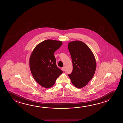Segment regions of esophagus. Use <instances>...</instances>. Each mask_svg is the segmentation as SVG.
<instances>
[{
	"instance_id": "1",
	"label": "esophagus",
	"mask_w": 123,
	"mask_h": 123,
	"mask_svg": "<svg viewBox=\"0 0 123 123\" xmlns=\"http://www.w3.org/2000/svg\"><path fill=\"white\" fill-rule=\"evenodd\" d=\"M62 70L64 71V70H65V67H63L62 68Z\"/></svg>"
}]
</instances>
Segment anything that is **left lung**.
I'll use <instances>...</instances> for the list:
<instances>
[{"label":"left lung","mask_w":123,"mask_h":123,"mask_svg":"<svg viewBox=\"0 0 123 123\" xmlns=\"http://www.w3.org/2000/svg\"><path fill=\"white\" fill-rule=\"evenodd\" d=\"M68 48L73 63L72 72L68 76L75 87L82 88L94 76L96 68L95 59L89 47L82 41L70 42Z\"/></svg>","instance_id":"1"}]
</instances>
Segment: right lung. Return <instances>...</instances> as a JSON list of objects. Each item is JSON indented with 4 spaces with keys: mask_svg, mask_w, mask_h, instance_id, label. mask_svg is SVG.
I'll return each mask as SVG.
<instances>
[{
    "mask_svg": "<svg viewBox=\"0 0 123 123\" xmlns=\"http://www.w3.org/2000/svg\"><path fill=\"white\" fill-rule=\"evenodd\" d=\"M62 44V42L47 40L39 43L34 49L29 59L31 74L41 86L49 88L63 71L57 66L55 51Z\"/></svg>",
    "mask_w": 123,
    "mask_h": 123,
    "instance_id": "add662e5",
    "label": "right lung"
}]
</instances>
